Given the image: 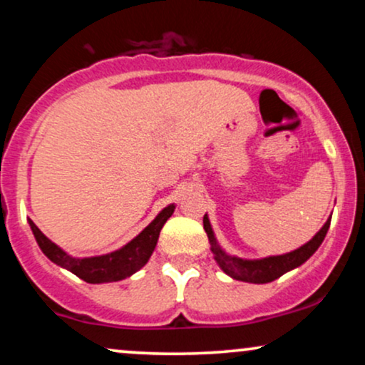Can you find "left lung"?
<instances>
[{
  "instance_id": "1",
  "label": "left lung",
  "mask_w": 365,
  "mask_h": 365,
  "mask_svg": "<svg viewBox=\"0 0 365 365\" xmlns=\"http://www.w3.org/2000/svg\"><path fill=\"white\" fill-rule=\"evenodd\" d=\"M204 230H206L209 244H211V252L215 254V261L217 266L223 269V273L232 276L233 279H238V282L245 283H269L274 282L276 278L283 276L288 271L295 269V267L302 266V264L307 261L311 255L319 249V245L324 240L326 233L329 230L331 216L328 217L324 226L319 230V232L314 235L307 244L299 247L297 250H292V252L283 254V255H269V257L262 259H242L237 257V255L226 254L223 249H221L220 244H217L215 232H212L211 223H209L207 215H204Z\"/></svg>"
}]
</instances>
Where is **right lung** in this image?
I'll list each match as a JSON object with an SVG mask.
<instances>
[{
    "instance_id": "right-lung-1",
    "label": "right lung",
    "mask_w": 365,
    "mask_h": 365,
    "mask_svg": "<svg viewBox=\"0 0 365 365\" xmlns=\"http://www.w3.org/2000/svg\"><path fill=\"white\" fill-rule=\"evenodd\" d=\"M175 204H170L168 207L163 209L159 215L154 217L150 223L137 235L133 240H130L127 245L115 252L96 255V257H72L60 249L56 244H53L48 237L41 232L34 225V221L29 220L32 233H34L37 245L43 250L46 257L53 261L58 266L65 267L70 273L83 279L87 283H111L120 282V279L128 278L133 273L145 266L149 257L156 249L159 232L165 226L168 217L173 215Z\"/></svg>"
}]
</instances>
